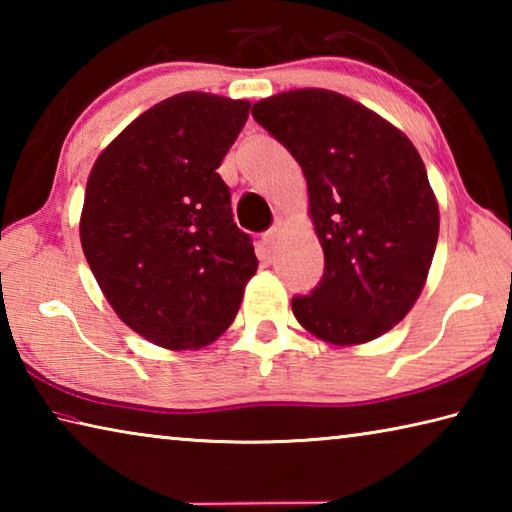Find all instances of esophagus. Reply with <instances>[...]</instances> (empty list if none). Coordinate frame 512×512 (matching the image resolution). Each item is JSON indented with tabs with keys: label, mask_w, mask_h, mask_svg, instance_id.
Segmentation results:
<instances>
[{
	"label": "esophagus",
	"mask_w": 512,
	"mask_h": 512,
	"mask_svg": "<svg viewBox=\"0 0 512 512\" xmlns=\"http://www.w3.org/2000/svg\"><path fill=\"white\" fill-rule=\"evenodd\" d=\"M277 241H280V228H271V230L266 232V235H262V244H264V248L268 250V253H271V250H275Z\"/></svg>",
	"instance_id": "1"
}]
</instances>
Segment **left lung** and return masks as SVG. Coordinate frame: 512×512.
I'll return each mask as SVG.
<instances>
[{
	"label": "left lung",
	"instance_id": "left-lung-1",
	"mask_svg": "<svg viewBox=\"0 0 512 512\" xmlns=\"http://www.w3.org/2000/svg\"><path fill=\"white\" fill-rule=\"evenodd\" d=\"M253 117L298 160L325 273L296 296L298 323L334 345L368 343L409 314L438 244V203L409 137L339 92L257 101Z\"/></svg>",
	"mask_w": 512,
	"mask_h": 512
}]
</instances>
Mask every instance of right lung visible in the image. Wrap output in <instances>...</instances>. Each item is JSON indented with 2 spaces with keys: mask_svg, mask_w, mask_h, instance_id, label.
Instances as JSON below:
<instances>
[{
  "mask_svg": "<svg viewBox=\"0 0 512 512\" xmlns=\"http://www.w3.org/2000/svg\"><path fill=\"white\" fill-rule=\"evenodd\" d=\"M248 110V101L176 94L128 124L90 171L85 259L115 314L160 348L219 339L257 271L216 173Z\"/></svg>",
  "mask_w": 512,
  "mask_h": 512,
  "instance_id": "right-lung-1",
  "label": "right lung"
}]
</instances>
